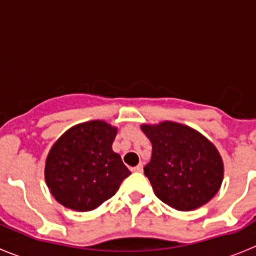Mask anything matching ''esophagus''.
I'll return each instance as SVG.
<instances>
[{
  "label": "esophagus",
  "mask_w": 256,
  "mask_h": 256,
  "mask_svg": "<svg viewBox=\"0 0 256 256\" xmlns=\"http://www.w3.org/2000/svg\"><path fill=\"white\" fill-rule=\"evenodd\" d=\"M142 170H144V165H142V164H138L137 166L132 168V172H137V173H141Z\"/></svg>",
  "instance_id": "obj_1"
}]
</instances>
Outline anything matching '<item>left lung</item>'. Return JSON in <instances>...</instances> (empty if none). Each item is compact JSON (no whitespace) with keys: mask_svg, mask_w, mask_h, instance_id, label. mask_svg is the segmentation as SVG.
Returning a JSON list of instances; mask_svg holds the SVG:
<instances>
[{"mask_svg":"<svg viewBox=\"0 0 256 256\" xmlns=\"http://www.w3.org/2000/svg\"><path fill=\"white\" fill-rule=\"evenodd\" d=\"M141 130L152 144L144 176L162 202L188 212L216 196L224 168L218 150L206 137L176 122L142 124Z\"/></svg>","mask_w":256,"mask_h":256,"instance_id":"obj_1","label":"left lung"}]
</instances>
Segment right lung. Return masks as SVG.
<instances>
[{"label": "right lung", "instance_id": "obj_1", "mask_svg": "<svg viewBox=\"0 0 256 256\" xmlns=\"http://www.w3.org/2000/svg\"><path fill=\"white\" fill-rule=\"evenodd\" d=\"M116 132L106 122H86L54 144L44 180L56 201L76 212H90L115 195L130 174L120 155L112 151Z\"/></svg>", "mask_w": 256, "mask_h": 256}]
</instances>
